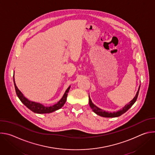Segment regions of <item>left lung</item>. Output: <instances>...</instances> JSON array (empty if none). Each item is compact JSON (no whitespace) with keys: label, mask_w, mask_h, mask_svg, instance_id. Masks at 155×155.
Returning <instances> with one entry per match:
<instances>
[{"label":"left lung","mask_w":155,"mask_h":155,"mask_svg":"<svg viewBox=\"0 0 155 155\" xmlns=\"http://www.w3.org/2000/svg\"><path fill=\"white\" fill-rule=\"evenodd\" d=\"M139 90H140V86L139 87L138 91L136 93V95L135 96V97H134V99H132V101H130L127 104H126L121 110H118L117 112H106L104 111V110L99 108V107H97V106H96L91 101V99L90 97L89 96V104H90V106L91 108V109L93 110V111L97 115L103 117H106V118H114V117H120V115H123V114H124L126 111L132 106L135 102L136 101L138 95H139Z\"/></svg>","instance_id":"obj_1"}]
</instances>
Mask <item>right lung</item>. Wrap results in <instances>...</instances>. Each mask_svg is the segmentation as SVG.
I'll use <instances>...</instances> for the list:
<instances>
[{"label":"right lung","mask_w":155,"mask_h":155,"mask_svg":"<svg viewBox=\"0 0 155 155\" xmlns=\"http://www.w3.org/2000/svg\"><path fill=\"white\" fill-rule=\"evenodd\" d=\"M13 81H14V85H15V87L16 93L18 98L19 99V100L25 105H26L29 109H30L31 111H32L33 112L36 113V114H49V113L53 112L56 111V110L61 108L65 103L66 100H67L68 94L69 93V91L70 87H71V86H70L68 88V89L66 90L62 97L56 104H54L52 106L47 107V106H44L43 105H42L40 103L31 101L29 99H28L27 98H26L24 96V95L23 94V93H22L18 90V88L17 87L15 81L14 75H13Z\"/></svg>","instance_id":"1"}]
</instances>
